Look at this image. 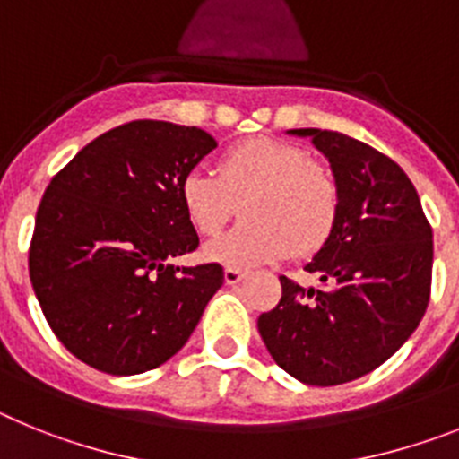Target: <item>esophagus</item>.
<instances>
[{
	"instance_id": "1",
	"label": "esophagus",
	"mask_w": 459,
	"mask_h": 459,
	"mask_svg": "<svg viewBox=\"0 0 459 459\" xmlns=\"http://www.w3.org/2000/svg\"><path fill=\"white\" fill-rule=\"evenodd\" d=\"M224 279H226V284L235 286L238 281L247 279V273H245V270H238V268H226L224 270Z\"/></svg>"
}]
</instances>
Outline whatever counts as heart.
Listing matches in <instances>:
<instances>
[{"label":"heart","instance_id":"1","mask_svg":"<svg viewBox=\"0 0 459 459\" xmlns=\"http://www.w3.org/2000/svg\"><path fill=\"white\" fill-rule=\"evenodd\" d=\"M180 203L203 238L221 233L242 203L245 224L207 247V256L230 268H258L318 252L337 226L340 186L302 147L252 138L219 157L217 175L186 173Z\"/></svg>","mask_w":459,"mask_h":459}]
</instances>
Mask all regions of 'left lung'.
I'll use <instances>...</instances> for the list:
<instances>
[{"label": "left lung", "instance_id": "8db88e82", "mask_svg": "<svg viewBox=\"0 0 459 459\" xmlns=\"http://www.w3.org/2000/svg\"><path fill=\"white\" fill-rule=\"evenodd\" d=\"M290 134L309 135L328 157L340 217L305 265L318 286L279 277L281 300L258 316V333L290 377L340 385L384 365L420 324L432 289V226L390 157L337 131Z\"/></svg>", "mask_w": 459, "mask_h": 459}]
</instances>
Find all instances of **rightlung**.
Returning <instances> with one entry per match:
<instances>
[{"mask_svg":"<svg viewBox=\"0 0 459 459\" xmlns=\"http://www.w3.org/2000/svg\"><path fill=\"white\" fill-rule=\"evenodd\" d=\"M217 147L198 126L134 119L55 175L30 245V279L55 337L99 372L129 377L173 358L224 284L196 252L180 182Z\"/></svg>","mask_w":459,"mask_h":459,"instance_id":"obj_1","label":"right lung"}]
</instances>
